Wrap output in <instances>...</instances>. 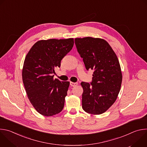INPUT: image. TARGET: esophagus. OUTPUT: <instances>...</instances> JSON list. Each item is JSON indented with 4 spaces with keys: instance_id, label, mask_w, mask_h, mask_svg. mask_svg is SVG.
<instances>
[{
    "instance_id": "1",
    "label": "esophagus",
    "mask_w": 147,
    "mask_h": 147,
    "mask_svg": "<svg viewBox=\"0 0 147 147\" xmlns=\"http://www.w3.org/2000/svg\"><path fill=\"white\" fill-rule=\"evenodd\" d=\"M70 84L71 87H75L78 84V83L77 82H70Z\"/></svg>"
}]
</instances>
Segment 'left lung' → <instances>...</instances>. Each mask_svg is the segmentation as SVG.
I'll use <instances>...</instances> for the list:
<instances>
[{"instance_id": "8db88e82", "label": "left lung", "mask_w": 147, "mask_h": 147, "mask_svg": "<svg viewBox=\"0 0 147 147\" xmlns=\"http://www.w3.org/2000/svg\"><path fill=\"white\" fill-rule=\"evenodd\" d=\"M75 44L92 80L82 82V107L85 112L100 115L114 103L119 93L122 74L117 57L107 42L100 38H76Z\"/></svg>"}]
</instances>
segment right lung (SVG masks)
<instances>
[{"label": "right lung", "mask_w": 147, "mask_h": 147, "mask_svg": "<svg viewBox=\"0 0 147 147\" xmlns=\"http://www.w3.org/2000/svg\"><path fill=\"white\" fill-rule=\"evenodd\" d=\"M73 45V38L39 40L26 57L22 71L24 86L32 106L44 116H53L63 109L70 82L54 79L53 74Z\"/></svg>", "instance_id": "1"}]
</instances>
